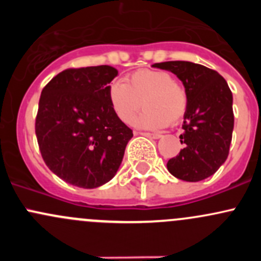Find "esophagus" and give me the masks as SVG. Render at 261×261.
Instances as JSON below:
<instances>
[{
    "label": "esophagus",
    "mask_w": 261,
    "mask_h": 261,
    "mask_svg": "<svg viewBox=\"0 0 261 261\" xmlns=\"http://www.w3.org/2000/svg\"><path fill=\"white\" fill-rule=\"evenodd\" d=\"M139 135L141 136H145V138H149V139H160L162 138V135L160 134H150V133H138Z\"/></svg>",
    "instance_id": "obj_1"
}]
</instances>
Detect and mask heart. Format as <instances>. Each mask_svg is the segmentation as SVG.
Segmentation results:
<instances>
[{
  "label": "heart",
  "mask_w": 261,
  "mask_h": 261,
  "mask_svg": "<svg viewBox=\"0 0 261 261\" xmlns=\"http://www.w3.org/2000/svg\"><path fill=\"white\" fill-rule=\"evenodd\" d=\"M109 99L125 123L133 122L141 107H145L136 125L152 130L179 122L188 109L186 88L163 70L140 69L128 75L127 83L114 82L109 88Z\"/></svg>",
  "instance_id": "heart-1"
}]
</instances>
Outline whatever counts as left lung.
Listing matches in <instances>:
<instances>
[{"label":"left lung","instance_id":"1","mask_svg":"<svg viewBox=\"0 0 261 261\" xmlns=\"http://www.w3.org/2000/svg\"><path fill=\"white\" fill-rule=\"evenodd\" d=\"M152 67L174 73L188 94L179 136L184 147L168 160V170L186 181L211 177L227 159L232 139V93L227 82L216 70L183 60L155 63Z\"/></svg>","mask_w":261,"mask_h":261}]
</instances>
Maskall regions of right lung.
I'll return each instance as SVG.
<instances>
[{
	"mask_svg": "<svg viewBox=\"0 0 261 261\" xmlns=\"http://www.w3.org/2000/svg\"><path fill=\"white\" fill-rule=\"evenodd\" d=\"M110 65L69 68L41 91L35 134L41 156L60 179L97 188L115 177L133 130L112 110Z\"/></svg>",
	"mask_w": 261,
	"mask_h": 261,
	"instance_id": "obj_1",
	"label": "right lung"
}]
</instances>
